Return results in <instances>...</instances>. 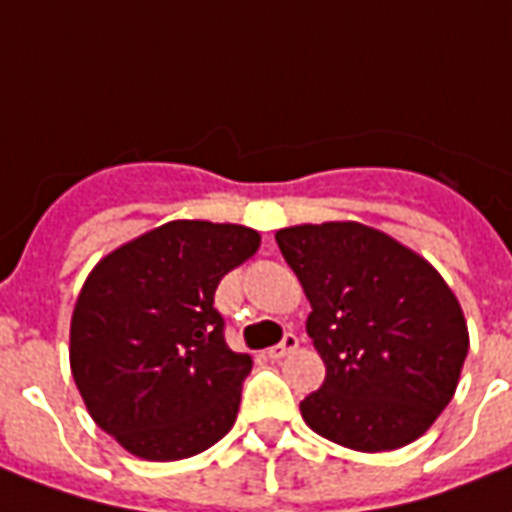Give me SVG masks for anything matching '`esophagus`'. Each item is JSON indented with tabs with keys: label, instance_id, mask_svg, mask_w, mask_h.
<instances>
[{
	"label": "esophagus",
	"instance_id": "esophagus-1",
	"mask_svg": "<svg viewBox=\"0 0 512 512\" xmlns=\"http://www.w3.org/2000/svg\"><path fill=\"white\" fill-rule=\"evenodd\" d=\"M296 347H299V339H296V336H293V334H285L283 342L275 344V347H269L267 355L272 360H280V358H285V355H291V352L296 350Z\"/></svg>",
	"mask_w": 512,
	"mask_h": 512
}]
</instances>
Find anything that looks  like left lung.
<instances>
[{
	"label": "left lung",
	"mask_w": 512,
	"mask_h": 512,
	"mask_svg": "<svg viewBox=\"0 0 512 512\" xmlns=\"http://www.w3.org/2000/svg\"><path fill=\"white\" fill-rule=\"evenodd\" d=\"M310 299V334L326 382L301 417L344 449L414 443L449 406L470 334L441 272L395 237L358 221L277 229Z\"/></svg>",
	"instance_id": "obj_1"
}]
</instances>
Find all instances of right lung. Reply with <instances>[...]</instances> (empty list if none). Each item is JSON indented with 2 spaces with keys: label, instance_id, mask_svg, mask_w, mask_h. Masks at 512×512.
<instances>
[{
  "label": "right lung",
  "instance_id": "right-lung-1",
  "mask_svg": "<svg viewBox=\"0 0 512 512\" xmlns=\"http://www.w3.org/2000/svg\"><path fill=\"white\" fill-rule=\"evenodd\" d=\"M259 245L243 224L178 219L87 275L71 315V376L95 425L133 457H194L235 425L253 360L227 347L213 296Z\"/></svg>",
  "mask_w": 512,
  "mask_h": 512
}]
</instances>
